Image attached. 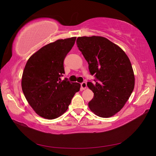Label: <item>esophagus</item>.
<instances>
[{
  "label": "esophagus",
  "mask_w": 156,
  "mask_h": 156,
  "mask_svg": "<svg viewBox=\"0 0 156 156\" xmlns=\"http://www.w3.org/2000/svg\"><path fill=\"white\" fill-rule=\"evenodd\" d=\"M81 88H82L83 90H85V89L87 88V83H85V82L82 83L81 84Z\"/></svg>",
  "instance_id": "1"
}]
</instances>
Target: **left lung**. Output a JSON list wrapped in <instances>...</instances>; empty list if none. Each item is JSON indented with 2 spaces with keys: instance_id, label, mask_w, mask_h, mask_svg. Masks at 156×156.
Returning <instances> with one entry per match:
<instances>
[{
  "instance_id": "obj_1",
  "label": "left lung",
  "mask_w": 156,
  "mask_h": 156,
  "mask_svg": "<svg viewBox=\"0 0 156 156\" xmlns=\"http://www.w3.org/2000/svg\"><path fill=\"white\" fill-rule=\"evenodd\" d=\"M77 45L96 80L87 83L94 92L88 107L96 115L109 118L119 112L135 87V76L128 56L119 45L102 36L78 37Z\"/></svg>"
}]
</instances>
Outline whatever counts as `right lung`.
<instances>
[{"label":"right lung","mask_w":156,"mask_h":156,"mask_svg":"<svg viewBox=\"0 0 156 156\" xmlns=\"http://www.w3.org/2000/svg\"><path fill=\"white\" fill-rule=\"evenodd\" d=\"M76 37L58 40L46 45L28 60L22 75L21 87L26 100L37 115L46 119L58 118L68 110L81 84L60 77L64 60Z\"/></svg>","instance_id":"right-lung-1"}]
</instances>
